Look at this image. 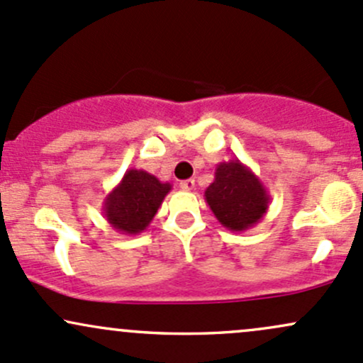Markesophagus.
Segmentation results:
<instances>
[{"mask_svg": "<svg viewBox=\"0 0 363 363\" xmlns=\"http://www.w3.org/2000/svg\"><path fill=\"white\" fill-rule=\"evenodd\" d=\"M180 189L182 190H186V192H190V190L196 189V180H192V178H190V180L180 182Z\"/></svg>", "mask_w": 363, "mask_h": 363, "instance_id": "esophagus-1", "label": "esophagus"}]
</instances>
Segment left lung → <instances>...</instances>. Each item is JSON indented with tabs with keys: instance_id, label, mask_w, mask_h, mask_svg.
<instances>
[{
	"instance_id": "1",
	"label": "left lung",
	"mask_w": 363,
	"mask_h": 363,
	"mask_svg": "<svg viewBox=\"0 0 363 363\" xmlns=\"http://www.w3.org/2000/svg\"><path fill=\"white\" fill-rule=\"evenodd\" d=\"M204 197L216 220L232 232L255 227L270 206L267 186L239 159L216 166L214 180L206 189Z\"/></svg>"
}]
</instances>
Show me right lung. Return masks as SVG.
<instances>
[{
	"label": "right lung",
	"mask_w": 363,
	"mask_h": 363,
	"mask_svg": "<svg viewBox=\"0 0 363 363\" xmlns=\"http://www.w3.org/2000/svg\"><path fill=\"white\" fill-rule=\"evenodd\" d=\"M169 190L171 183H162L147 171L128 169L104 199L105 220L121 233L138 235L154 220Z\"/></svg>",
	"instance_id": "right-lung-1"
}]
</instances>
